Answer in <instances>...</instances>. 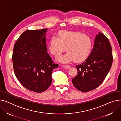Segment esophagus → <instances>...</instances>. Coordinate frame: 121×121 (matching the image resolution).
<instances>
[{
    "label": "esophagus",
    "instance_id": "34e87169",
    "mask_svg": "<svg viewBox=\"0 0 121 121\" xmlns=\"http://www.w3.org/2000/svg\"><path fill=\"white\" fill-rule=\"evenodd\" d=\"M63 67L65 69H69L70 67V66L69 65H63Z\"/></svg>",
    "mask_w": 121,
    "mask_h": 121
}]
</instances>
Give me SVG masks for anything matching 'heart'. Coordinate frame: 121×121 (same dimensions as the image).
Listing matches in <instances>:
<instances>
[{"instance_id": "obj_1", "label": "heart", "mask_w": 121, "mask_h": 121, "mask_svg": "<svg viewBox=\"0 0 121 121\" xmlns=\"http://www.w3.org/2000/svg\"><path fill=\"white\" fill-rule=\"evenodd\" d=\"M92 47L90 37L78 31H60L58 37L53 36L51 38L48 44L51 53L55 56L67 51V53L57 58L64 63L84 61L89 56Z\"/></svg>"}]
</instances>
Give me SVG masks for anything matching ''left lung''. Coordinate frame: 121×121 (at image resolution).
Instances as JSON below:
<instances>
[{"label":"left lung","mask_w":121,"mask_h":121,"mask_svg":"<svg viewBox=\"0 0 121 121\" xmlns=\"http://www.w3.org/2000/svg\"><path fill=\"white\" fill-rule=\"evenodd\" d=\"M112 61V48L108 40L99 33L90 56L83 63L76 66L78 74L72 79V84L78 90L84 92L95 89L105 79Z\"/></svg>","instance_id":"1"}]
</instances>
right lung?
Returning <instances> with one entry per match:
<instances>
[{
    "label": "right lung",
    "mask_w": 121,
    "mask_h": 121,
    "mask_svg": "<svg viewBox=\"0 0 121 121\" xmlns=\"http://www.w3.org/2000/svg\"><path fill=\"white\" fill-rule=\"evenodd\" d=\"M48 29L27 30L14 45L12 56L14 74L27 89L37 93L46 91L52 73L58 68L47 52L45 36Z\"/></svg>",
    "instance_id": "obj_1"
}]
</instances>
